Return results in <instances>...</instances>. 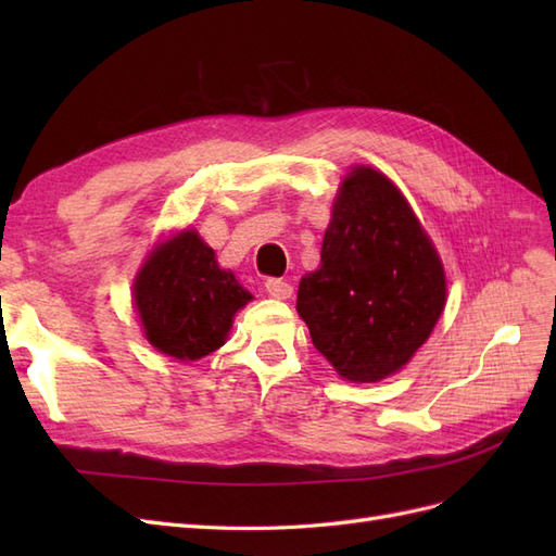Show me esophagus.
<instances>
[{
	"label": "esophagus",
	"mask_w": 556,
	"mask_h": 556,
	"mask_svg": "<svg viewBox=\"0 0 556 556\" xmlns=\"http://www.w3.org/2000/svg\"><path fill=\"white\" fill-rule=\"evenodd\" d=\"M266 294L274 296V299H290L294 294V288L288 280H280V278H268L264 282Z\"/></svg>",
	"instance_id": "obj_1"
}]
</instances>
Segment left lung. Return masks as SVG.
<instances>
[{
  "label": "left lung",
  "mask_w": 556,
  "mask_h": 556,
  "mask_svg": "<svg viewBox=\"0 0 556 556\" xmlns=\"http://www.w3.org/2000/svg\"><path fill=\"white\" fill-rule=\"evenodd\" d=\"M443 306V264L408 201L357 166L333 201L319 268L299 282L313 345L345 380L378 382L429 339Z\"/></svg>",
  "instance_id": "obj_1"
}]
</instances>
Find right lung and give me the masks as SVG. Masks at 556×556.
Segmentation results:
<instances>
[{
	"instance_id": "obj_1",
	"label": "right lung",
	"mask_w": 556,
	"mask_h": 556,
	"mask_svg": "<svg viewBox=\"0 0 556 556\" xmlns=\"http://www.w3.org/2000/svg\"><path fill=\"white\" fill-rule=\"evenodd\" d=\"M134 299L150 345L194 362L225 343L233 313L252 296L188 229L150 252L134 282Z\"/></svg>"
}]
</instances>
